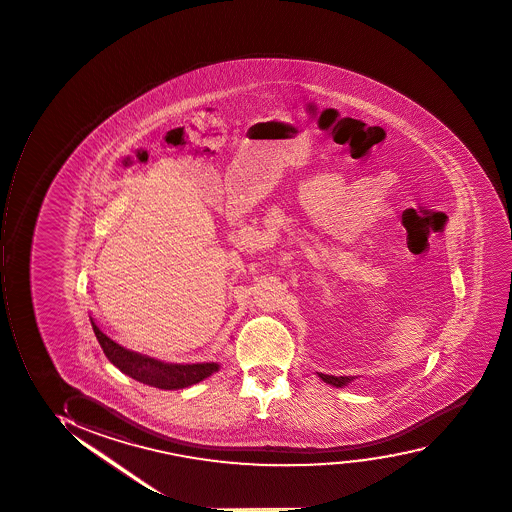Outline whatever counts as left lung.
<instances>
[{
	"label": "left lung",
	"instance_id": "obj_1",
	"mask_svg": "<svg viewBox=\"0 0 512 512\" xmlns=\"http://www.w3.org/2000/svg\"><path fill=\"white\" fill-rule=\"evenodd\" d=\"M316 375L320 376L323 382L328 383V385H333V387L337 388L347 387L349 383L354 382V380H356V376L325 375V373H318V371H316Z\"/></svg>",
	"mask_w": 512,
	"mask_h": 512
}]
</instances>
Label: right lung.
<instances>
[{
    "instance_id": "obj_1",
    "label": "right lung",
    "mask_w": 512,
    "mask_h": 512,
    "mask_svg": "<svg viewBox=\"0 0 512 512\" xmlns=\"http://www.w3.org/2000/svg\"><path fill=\"white\" fill-rule=\"evenodd\" d=\"M94 335L98 339L101 349L105 352L110 363L115 364L118 370L134 378L137 382L146 383L149 387L161 388V390H179V388L191 387L203 382L204 378L213 375L220 370L218 363L180 364L165 363L160 359L151 358L148 354L130 351L124 345L110 339L101 328L94 323Z\"/></svg>"
}]
</instances>
